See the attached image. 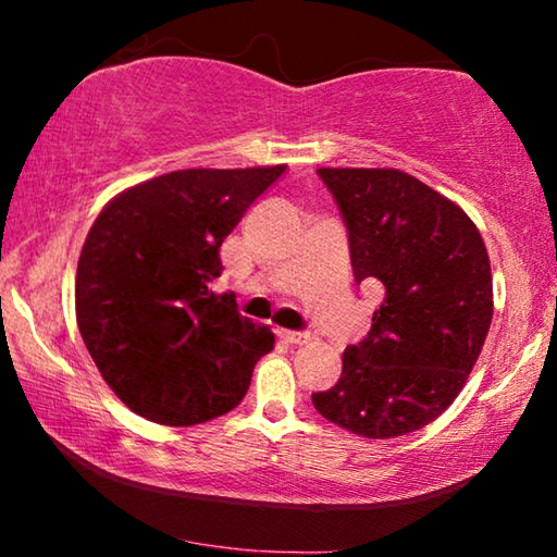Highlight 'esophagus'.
I'll use <instances>...</instances> for the list:
<instances>
[{
	"mask_svg": "<svg viewBox=\"0 0 557 557\" xmlns=\"http://www.w3.org/2000/svg\"><path fill=\"white\" fill-rule=\"evenodd\" d=\"M280 338L289 346H301V344L309 342V336L301 334V332H280Z\"/></svg>",
	"mask_w": 557,
	"mask_h": 557,
	"instance_id": "esophagus-1",
	"label": "esophagus"
}]
</instances>
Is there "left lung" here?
I'll return each instance as SVG.
<instances>
[{
  "instance_id": "1",
  "label": "left lung",
  "mask_w": 557,
  "mask_h": 557,
  "mask_svg": "<svg viewBox=\"0 0 557 557\" xmlns=\"http://www.w3.org/2000/svg\"><path fill=\"white\" fill-rule=\"evenodd\" d=\"M342 211L356 282L383 285L342 379L312 393L319 414L388 440L440 418L474 369L494 314L482 233L455 201L398 169H317Z\"/></svg>"
}]
</instances>
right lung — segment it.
<instances>
[{
	"instance_id": "1",
	"label": "right lung",
	"mask_w": 557,
	"mask_h": 557,
	"mask_svg": "<svg viewBox=\"0 0 557 557\" xmlns=\"http://www.w3.org/2000/svg\"><path fill=\"white\" fill-rule=\"evenodd\" d=\"M280 166L182 169L115 196L75 272V319L112 393L132 412L188 428L233 410L275 346L270 326L215 295L219 248Z\"/></svg>"
}]
</instances>
